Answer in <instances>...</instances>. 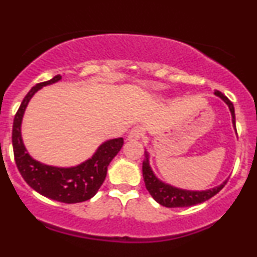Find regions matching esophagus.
<instances>
[{
	"label": "esophagus",
	"mask_w": 257,
	"mask_h": 257,
	"mask_svg": "<svg viewBox=\"0 0 257 257\" xmlns=\"http://www.w3.org/2000/svg\"><path fill=\"white\" fill-rule=\"evenodd\" d=\"M141 138V131L139 128H133L128 134V141H138Z\"/></svg>",
	"instance_id": "esophagus-1"
}]
</instances>
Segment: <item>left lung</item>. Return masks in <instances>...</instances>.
Here are the masks:
<instances>
[{
	"label": "left lung",
	"mask_w": 257,
	"mask_h": 257,
	"mask_svg": "<svg viewBox=\"0 0 257 257\" xmlns=\"http://www.w3.org/2000/svg\"><path fill=\"white\" fill-rule=\"evenodd\" d=\"M214 94L218 95L219 98L222 99V100L227 104L228 109L231 111V116H232L233 128L236 129V117H234L233 104L231 103L230 99H228L226 95L222 94L220 91H215ZM145 154H146V159L142 163V176H144L146 189L157 202L160 203L162 206L169 207V208H176V207H190L195 206L197 203L205 202V201L209 200L214 195H217L219 191L225 187V184L227 183L226 179L224 183L218 185V187L201 191L179 189V188L172 187V185H170L168 183H164V182L156 177V175H154V172L152 171V169H151L150 166L148 153L145 152Z\"/></svg>",
	"instance_id": "8db88e82"
}]
</instances>
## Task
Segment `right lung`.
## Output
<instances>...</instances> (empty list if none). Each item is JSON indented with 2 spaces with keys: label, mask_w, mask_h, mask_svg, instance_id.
Listing matches in <instances>:
<instances>
[{
  "label": "right lung",
  "mask_w": 257,
  "mask_h": 257,
  "mask_svg": "<svg viewBox=\"0 0 257 257\" xmlns=\"http://www.w3.org/2000/svg\"><path fill=\"white\" fill-rule=\"evenodd\" d=\"M54 76L45 82L37 83L24 98L13 122L12 142L18 170L27 184L40 195L64 203H78L93 197L106 177L107 166L123 146V138L105 141L98 147L92 158L73 168H56L37 162L27 153L21 139V122L31 98L38 89L60 81Z\"/></svg>",
  "instance_id": "add662e5"
}]
</instances>
